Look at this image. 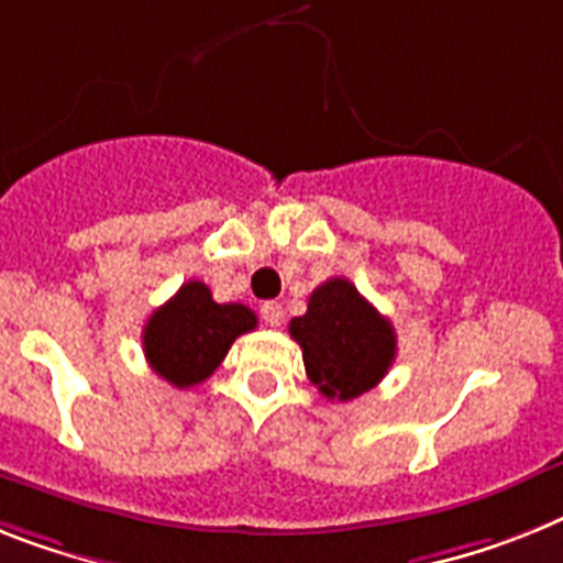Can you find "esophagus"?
Instances as JSON below:
<instances>
[{"mask_svg": "<svg viewBox=\"0 0 563 563\" xmlns=\"http://www.w3.org/2000/svg\"><path fill=\"white\" fill-rule=\"evenodd\" d=\"M260 314H263V320H266V325H280L283 323V306L280 303H263V309H260Z\"/></svg>", "mask_w": 563, "mask_h": 563, "instance_id": "obj_1", "label": "esophagus"}]
</instances>
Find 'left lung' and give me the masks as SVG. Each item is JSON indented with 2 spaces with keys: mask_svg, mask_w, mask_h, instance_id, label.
Listing matches in <instances>:
<instances>
[{
  "mask_svg": "<svg viewBox=\"0 0 563 563\" xmlns=\"http://www.w3.org/2000/svg\"><path fill=\"white\" fill-rule=\"evenodd\" d=\"M289 334L303 349L306 375L329 400L369 391L384 380L398 352L389 320L346 277L320 283L306 314L291 318Z\"/></svg>",
  "mask_w": 563,
  "mask_h": 563,
  "instance_id": "1",
  "label": "left lung"
}]
</instances>
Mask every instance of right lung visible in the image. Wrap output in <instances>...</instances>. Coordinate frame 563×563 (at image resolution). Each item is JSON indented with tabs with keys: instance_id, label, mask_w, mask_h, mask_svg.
Here are the masks:
<instances>
[{
	"instance_id": "1",
	"label": "right lung",
	"mask_w": 563,
	"mask_h": 563,
	"mask_svg": "<svg viewBox=\"0 0 563 563\" xmlns=\"http://www.w3.org/2000/svg\"><path fill=\"white\" fill-rule=\"evenodd\" d=\"M254 325L257 314L249 306L214 303L206 283L188 280L145 323V361L168 384L188 389L214 375L231 343Z\"/></svg>"
}]
</instances>
